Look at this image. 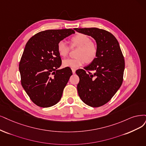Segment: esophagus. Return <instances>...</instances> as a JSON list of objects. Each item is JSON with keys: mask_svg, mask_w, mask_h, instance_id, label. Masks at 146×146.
<instances>
[{"mask_svg": "<svg viewBox=\"0 0 146 146\" xmlns=\"http://www.w3.org/2000/svg\"><path fill=\"white\" fill-rule=\"evenodd\" d=\"M72 72H73V73H75V72H76V69L72 68Z\"/></svg>", "mask_w": 146, "mask_h": 146, "instance_id": "esophagus-1", "label": "esophagus"}]
</instances>
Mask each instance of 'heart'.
<instances>
[{
  "label": "heart",
  "mask_w": 146,
  "mask_h": 146,
  "mask_svg": "<svg viewBox=\"0 0 146 146\" xmlns=\"http://www.w3.org/2000/svg\"><path fill=\"white\" fill-rule=\"evenodd\" d=\"M72 46L78 47L79 49L76 58H67L62 61V66L64 67L77 68L82 66L87 61L91 62L96 57L98 48L94 42H92L90 38L83 34H78L73 36L71 39ZM57 50L61 56H66L70 51V47L66 41H59L57 44Z\"/></svg>",
  "instance_id": "heart-1"
}]
</instances>
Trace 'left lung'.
<instances>
[{"instance_id":"obj_1","label":"left lung","mask_w":146,"mask_h":146,"mask_svg":"<svg viewBox=\"0 0 146 146\" xmlns=\"http://www.w3.org/2000/svg\"><path fill=\"white\" fill-rule=\"evenodd\" d=\"M79 33L95 40L98 52L94 60L76 72L79 77L78 94L85 104L99 107L109 102L123 82L125 59L115 37L110 32L96 28H74Z\"/></svg>"}]
</instances>
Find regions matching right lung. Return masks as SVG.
Masks as SVG:
<instances>
[{
  "instance_id": "right-lung-1",
  "label": "right lung",
  "mask_w": 146,
  "mask_h": 146,
  "mask_svg": "<svg viewBox=\"0 0 146 146\" xmlns=\"http://www.w3.org/2000/svg\"><path fill=\"white\" fill-rule=\"evenodd\" d=\"M75 32L71 29L46 30L29 40L19 64L23 88L37 106L47 108L60 100L72 74L69 67L59 69L61 59L57 44Z\"/></svg>"
}]
</instances>
